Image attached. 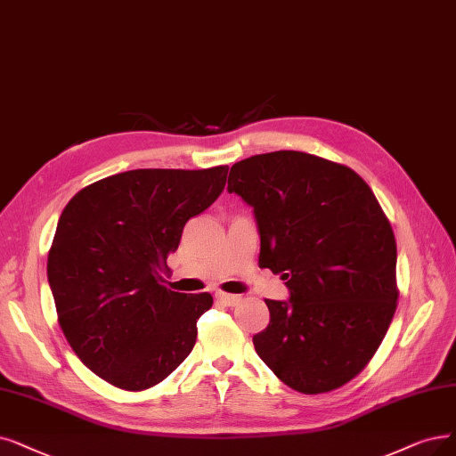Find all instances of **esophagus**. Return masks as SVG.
Segmentation results:
<instances>
[{
	"label": "esophagus",
	"mask_w": 456,
	"mask_h": 456,
	"mask_svg": "<svg viewBox=\"0 0 456 456\" xmlns=\"http://www.w3.org/2000/svg\"><path fill=\"white\" fill-rule=\"evenodd\" d=\"M216 299L228 305V306H235L240 301H241V296H233V294H223V291H218L216 294Z\"/></svg>",
	"instance_id": "1"
}]
</instances>
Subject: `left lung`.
Returning a JSON list of instances; mask_svg holds the SVG:
<instances>
[{
    "instance_id": "8db88e82",
    "label": "left lung",
    "mask_w": 456,
    "mask_h": 456,
    "mask_svg": "<svg viewBox=\"0 0 456 456\" xmlns=\"http://www.w3.org/2000/svg\"><path fill=\"white\" fill-rule=\"evenodd\" d=\"M228 192L254 208L260 267L286 281L265 299L254 350L291 389L342 387L369 365L396 311V241L370 187L352 168L303 151L235 162Z\"/></svg>"
}]
</instances>
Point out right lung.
Instances as JSON below:
<instances>
[{
    "label": "right lung",
    "mask_w": 456,
    "mask_h": 456,
    "mask_svg": "<svg viewBox=\"0 0 456 456\" xmlns=\"http://www.w3.org/2000/svg\"><path fill=\"white\" fill-rule=\"evenodd\" d=\"M228 167L143 168L108 175L70 198L48 250L61 331L84 365L125 391L168 378L196 342L204 294L167 288V260L189 218L206 211Z\"/></svg>",
    "instance_id": "1"
}]
</instances>
